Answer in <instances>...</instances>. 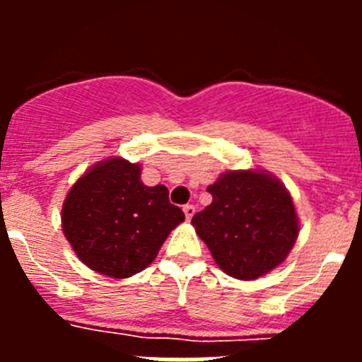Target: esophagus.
I'll return each mask as SVG.
<instances>
[{
  "label": "esophagus",
  "mask_w": 362,
  "mask_h": 362,
  "mask_svg": "<svg viewBox=\"0 0 362 362\" xmlns=\"http://www.w3.org/2000/svg\"><path fill=\"white\" fill-rule=\"evenodd\" d=\"M183 212H185V217H187V221H190L192 216H194V212H196V206H194V204H185Z\"/></svg>",
  "instance_id": "34e87169"
}]
</instances>
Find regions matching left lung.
<instances>
[{
  "instance_id": "obj_1",
  "label": "left lung",
  "mask_w": 362,
  "mask_h": 362,
  "mask_svg": "<svg viewBox=\"0 0 362 362\" xmlns=\"http://www.w3.org/2000/svg\"><path fill=\"white\" fill-rule=\"evenodd\" d=\"M206 190L212 203L192 225L221 270L254 281L279 267L299 235L292 196L279 179L264 170H230Z\"/></svg>"
}]
</instances>
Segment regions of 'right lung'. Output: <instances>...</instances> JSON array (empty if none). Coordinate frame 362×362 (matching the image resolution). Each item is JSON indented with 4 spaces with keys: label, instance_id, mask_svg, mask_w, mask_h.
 Returning <instances> with one entry per match:
<instances>
[{
    "label": "right lung",
    "instance_id": "1",
    "mask_svg": "<svg viewBox=\"0 0 362 362\" xmlns=\"http://www.w3.org/2000/svg\"><path fill=\"white\" fill-rule=\"evenodd\" d=\"M185 221L168 188L146 187L141 166L123 158L98 163L74 183L62 210L66 241L88 268L127 279L152 263Z\"/></svg>",
    "mask_w": 362,
    "mask_h": 362
}]
</instances>
